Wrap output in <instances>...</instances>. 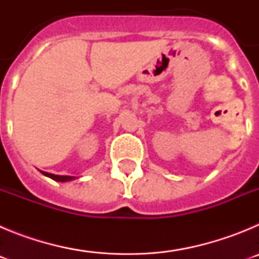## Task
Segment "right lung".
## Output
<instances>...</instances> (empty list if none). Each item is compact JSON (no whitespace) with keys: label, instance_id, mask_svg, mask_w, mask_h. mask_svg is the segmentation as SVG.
I'll return each instance as SVG.
<instances>
[{"label":"right lung","instance_id":"add662e5","mask_svg":"<svg viewBox=\"0 0 259 259\" xmlns=\"http://www.w3.org/2000/svg\"><path fill=\"white\" fill-rule=\"evenodd\" d=\"M41 174L45 176H48V178H50V179L56 180V182H71V180L76 179L75 176H68V175H54V174H50V172H45V171H41Z\"/></svg>","mask_w":259,"mask_h":259}]
</instances>
